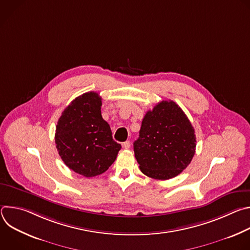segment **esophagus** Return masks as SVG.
<instances>
[{
	"label": "esophagus",
	"mask_w": 250,
	"mask_h": 250,
	"mask_svg": "<svg viewBox=\"0 0 250 250\" xmlns=\"http://www.w3.org/2000/svg\"><path fill=\"white\" fill-rule=\"evenodd\" d=\"M123 147H124L125 149H128V148L130 147V142H129L128 140L125 141V142H124V144H123Z\"/></svg>",
	"instance_id": "obj_1"
}]
</instances>
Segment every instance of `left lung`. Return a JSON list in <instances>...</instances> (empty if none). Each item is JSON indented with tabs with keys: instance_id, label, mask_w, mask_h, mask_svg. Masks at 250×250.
Returning <instances> with one entry per match:
<instances>
[{
	"instance_id": "8db88e82",
	"label": "left lung",
	"mask_w": 250,
	"mask_h": 250,
	"mask_svg": "<svg viewBox=\"0 0 250 250\" xmlns=\"http://www.w3.org/2000/svg\"><path fill=\"white\" fill-rule=\"evenodd\" d=\"M133 150L145 175L158 180L171 179L193 159L196 150L194 127L175 102L162 101L142 120Z\"/></svg>"
}]
</instances>
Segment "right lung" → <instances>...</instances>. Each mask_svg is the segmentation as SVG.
<instances>
[{"mask_svg":"<svg viewBox=\"0 0 250 250\" xmlns=\"http://www.w3.org/2000/svg\"><path fill=\"white\" fill-rule=\"evenodd\" d=\"M102 98L85 93L63 111L55 130V145L63 162L85 176L100 175L115 162L122 146L101 114Z\"/></svg>","mask_w":250,"mask_h":250,"instance_id":"obj_1","label":"right lung"}]
</instances>
